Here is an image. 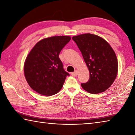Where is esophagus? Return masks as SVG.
Returning <instances> with one entry per match:
<instances>
[{"mask_svg": "<svg viewBox=\"0 0 135 135\" xmlns=\"http://www.w3.org/2000/svg\"><path fill=\"white\" fill-rule=\"evenodd\" d=\"M77 74H78V71H77V70H76L74 72H73V73H71V75L73 76L76 77V76H77Z\"/></svg>", "mask_w": 135, "mask_h": 135, "instance_id": "34e87169", "label": "esophagus"}]
</instances>
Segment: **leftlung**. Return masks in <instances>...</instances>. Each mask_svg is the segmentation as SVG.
<instances>
[{"label":"left lung","instance_id":"obj_1","mask_svg":"<svg viewBox=\"0 0 135 135\" xmlns=\"http://www.w3.org/2000/svg\"><path fill=\"white\" fill-rule=\"evenodd\" d=\"M89 71L90 79L81 86L92 94L108 89L117 77L118 61L110 45L99 36L86 33L73 36Z\"/></svg>","mask_w":135,"mask_h":135}]
</instances>
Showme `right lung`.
<instances>
[{
	"instance_id": "add662e5",
	"label": "right lung",
	"mask_w": 135,
	"mask_h": 135,
	"mask_svg": "<svg viewBox=\"0 0 135 135\" xmlns=\"http://www.w3.org/2000/svg\"><path fill=\"white\" fill-rule=\"evenodd\" d=\"M70 40V36H52L38 41L31 49L25 60L24 73L32 89L51 96L62 89L69 74L64 70L59 54Z\"/></svg>"
}]
</instances>
